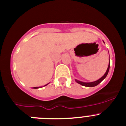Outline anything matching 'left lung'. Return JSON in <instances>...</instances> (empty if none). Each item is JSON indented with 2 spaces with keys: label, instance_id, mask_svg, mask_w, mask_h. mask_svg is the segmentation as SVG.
Here are the masks:
<instances>
[{
  "label": "left lung",
  "instance_id": "1",
  "mask_svg": "<svg viewBox=\"0 0 126 126\" xmlns=\"http://www.w3.org/2000/svg\"><path fill=\"white\" fill-rule=\"evenodd\" d=\"M109 67H110V61H109V65H108V69H107L106 72V73L104 74V76H103L100 79H99L98 80L96 81L91 82V83H84V82L80 81H78V80H77V79H75V81H76V83H78V84H81V85L84 86H87V87H94V86H97V84H99V83H100L102 81H103V79H104V78H105L106 77L107 75H108V72H109Z\"/></svg>",
  "mask_w": 126,
  "mask_h": 126
}]
</instances>
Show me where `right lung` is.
I'll list each match as a JSON object with an SVG mask.
<instances>
[{"label": "right lung", "instance_id": "right-lung-1", "mask_svg": "<svg viewBox=\"0 0 126 126\" xmlns=\"http://www.w3.org/2000/svg\"><path fill=\"white\" fill-rule=\"evenodd\" d=\"M47 84H46V85H45V86H47ZM34 89H37V88H39V87H34Z\"/></svg>", "mask_w": 126, "mask_h": 126}]
</instances>
